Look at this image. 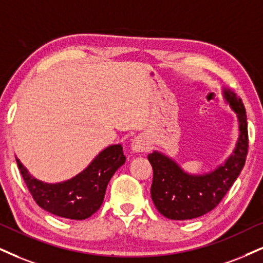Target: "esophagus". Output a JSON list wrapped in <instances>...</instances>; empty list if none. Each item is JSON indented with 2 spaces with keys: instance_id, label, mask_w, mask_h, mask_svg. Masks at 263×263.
<instances>
[{
  "instance_id": "1",
  "label": "esophagus",
  "mask_w": 263,
  "mask_h": 263,
  "mask_svg": "<svg viewBox=\"0 0 263 263\" xmlns=\"http://www.w3.org/2000/svg\"><path fill=\"white\" fill-rule=\"evenodd\" d=\"M148 148L147 140L145 137H137L134 138V140L132 141V150L134 152H144Z\"/></svg>"
}]
</instances>
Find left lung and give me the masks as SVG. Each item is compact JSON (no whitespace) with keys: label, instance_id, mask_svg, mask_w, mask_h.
<instances>
[{"label":"left lung","instance_id":"obj_1","mask_svg":"<svg viewBox=\"0 0 263 263\" xmlns=\"http://www.w3.org/2000/svg\"><path fill=\"white\" fill-rule=\"evenodd\" d=\"M223 97L238 118L239 138L233 154L216 170L203 174H191L160 151H154L147 156L154 170L152 201L166 218L184 221L212 211L228 193L244 167L249 147L244 103L227 87H223Z\"/></svg>","mask_w":263,"mask_h":263}]
</instances>
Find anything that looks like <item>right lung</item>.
Returning a JSON list of instances; mask_svg holds the SVG:
<instances>
[{
  "mask_svg": "<svg viewBox=\"0 0 263 263\" xmlns=\"http://www.w3.org/2000/svg\"><path fill=\"white\" fill-rule=\"evenodd\" d=\"M15 161L32 199L41 209L54 216L82 221L101 207L107 184L124 164L125 156L121 144L109 145L76 177L53 184L34 178L17 157Z\"/></svg>",
  "mask_w": 263,
  "mask_h": 263,
  "instance_id": "add662e5",
  "label": "right lung"
}]
</instances>
